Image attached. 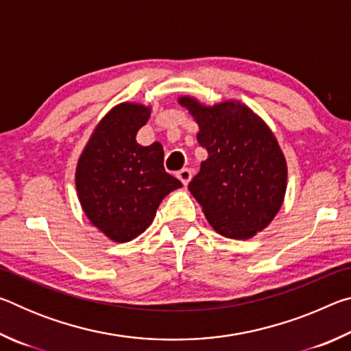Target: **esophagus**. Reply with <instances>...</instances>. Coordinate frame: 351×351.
<instances>
[{"mask_svg":"<svg viewBox=\"0 0 351 351\" xmlns=\"http://www.w3.org/2000/svg\"><path fill=\"white\" fill-rule=\"evenodd\" d=\"M192 175H193V171L190 170V169H182V170H180L176 173V176L180 178V181L184 184V186H187L189 181L192 180Z\"/></svg>","mask_w":351,"mask_h":351,"instance_id":"34e87169","label":"esophagus"}]
</instances>
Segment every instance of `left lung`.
I'll use <instances>...</instances> for the list:
<instances>
[{
    "mask_svg": "<svg viewBox=\"0 0 351 351\" xmlns=\"http://www.w3.org/2000/svg\"><path fill=\"white\" fill-rule=\"evenodd\" d=\"M180 104L199 125L197 139L209 158L189 190L212 228L228 239H251L280 209L287 190V161L268 125L240 102Z\"/></svg>",
    "mask_w": 351,
    "mask_h": 351,
    "instance_id": "1",
    "label": "left lung"
}]
</instances>
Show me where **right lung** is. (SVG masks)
Instances as JSON below:
<instances>
[{
    "instance_id": "right-lung-1",
    "label": "right lung",
    "mask_w": 351,
    "mask_h": 351,
    "mask_svg": "<svg viewBox=\"0 0 351 351\" xmlns=\"http://www.w3.org/2000/svg\"><path fill=\"white\" fill-rule=\"evenodd\" d=\"M148 117V106L117 105L99 122L77 164L75 187L83 212L117 243L144 232L165 195L182 186L165 171L159 142L148 147L136 142Z\"/></svg>"
}]
</instances>
